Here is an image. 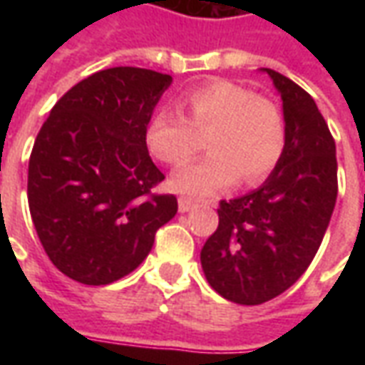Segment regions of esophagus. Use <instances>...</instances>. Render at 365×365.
<instances>
[{
  "mask_svg": "<svg viewBox=\"0 0 365 365\" xmlns=\"http://www.w3.org/2000/svg\"><path fill=\"white\" fill-rule=\"evenodd\" d=\"M195 207V201L191 197H180L178 199V209H180V213H187Z\"/></svg>",
  "mask_w": 365,
  "mask_h": 365,
  "instance_id": "obj_1",
  "label": "esophagus"
}]
</instances>
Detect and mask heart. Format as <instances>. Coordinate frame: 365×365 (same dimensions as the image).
Masks as SVG:
<instances>
[{
    "mask_svg": "<svg viewBox=\"0 0 365 365\" xmlns=\"http://www.w3.org/2000/svg\"><path fill=\"white\" fill-rule=\"evenodd\" d=\"M182 107L156 109L144 128V144L152 156L182 166L199 148L197 133H207L211 150L199 162L178 170L172 185L191 195H213L240 180L258 183L279 164L285 150V119L268 97L254 96L240 83L213 80L185 91Z\"/></svg>",
    "mask_w": 365,
    "mask_h": 365,
    "instance_id": "b5f03b06",
    "label": "heart"
}]
</instances>
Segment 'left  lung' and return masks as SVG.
Here are the masks:
<instances>
[{
	"mask_svg": "<svg viewBox=\"0 0 365 365\" xmlns=\"http://www.w3.org/2000/svg\"><path fill=\"white\" fill-rule=\"evenodd\" d=\"M285 150L258 190L219 203V227L201 250L209 285L238 305L289 289L319 250L338 195L336 146L314 99L275 70Z\"/></svg>",
	"mask_w": 365,
	"mask_h": 365,
	"instance_id": "obj_1",
	"label": "left lung"
}]
</instances>
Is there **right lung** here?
I'll return each mask as SVG.
<instances>
[{
  "mask_svg": "<svg viewBox=\"0 0 365 365\" xmlns=\"http://www.w3.org/2000/svg\"><path fill=\"white\" fill-rule=\"evenodd\" d=\"M172 76L107 68L52 107L29 160V209L38 240L74 282L107 285L136 269L156 230L178 213L144 144V128Z\"/></svg>",
  "mask_w": 365,
  "mask_h": 365,
  "instance_id": "obj_1",
  "label": "right lung"
}]
</instances>
